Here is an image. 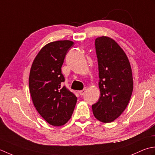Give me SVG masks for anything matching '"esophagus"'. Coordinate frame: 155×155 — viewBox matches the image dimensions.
Masks as SVG:
<instances>
[{
  "instance_id": "34e87169",
  "label": "esophagus",
  "mask_w": 155,
  "mask_h": 155,
  "mask_svg": "<svg viewBox=\"0 0 155 155\" xmlns=\"http://www.w3.org/2000/svg\"><path fill=\"white\" fill-rule=\"evenodd\" d=\"M86 88H84V90H82L79 91V94H80V95H81V96L84 95V94H85V92H86Z\"/></svg>"
}]
</instances>
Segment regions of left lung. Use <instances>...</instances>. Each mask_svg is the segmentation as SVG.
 <instances>
[{"mask_svg": "<svg viewBox=\"0 0 155 155\" xmlns=\"http://www.w3.org/2000/svg\"><path fill=\"white\" fill-rule=\"evenodd\" d=\"M95 46L100 97L91 107L97 120L108 123L118 118L129 103L133 90L132 69L125 52L112 38L97 37Z\"/></svg>", "mask_w": 155, "mask_h": 155, "instance_id": "left-lung-1", "label": "left lung"}]
</instances>
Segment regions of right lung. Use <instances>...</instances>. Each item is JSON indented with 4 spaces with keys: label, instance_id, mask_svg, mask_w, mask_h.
I'll return each mask as SVG.
<instances>
[{
    "label": "right lung",
    "instance_id": "add662e5",
    "mask_svg": "<svg viewBox=\"0 0 155 155\" xmlns=\"http://www.w3.org/2000/svg\"><path fill=\"white\" fill-rule=\"evenodd\" d=\"M71 41H56L40 50L31 65L29 85L34 106L43 118L54 126L64 125L73 114L77 97L62 82L61 66Z\"/></svg>",
    "mask_w": 155,
    "mask_h": 155
}]
</instances>
